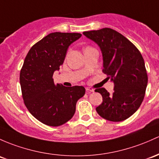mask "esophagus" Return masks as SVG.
Segmentation results:
<instances>
[{
	"label": "esophagus",
	"instance_id": "34e87169",
	"mask_svg": "<svg viewBox=\"0 0 159 159\" xmlns=\"http://www.w3.org/2000/svg\"><path fill=\"white\" fill-rule=\"evenodd\" d=\"M85 89H86L87 92H93V91H94V90H93L92 88H91V87H87Z\"/></svg>",
	"mask_w": 159,
	"mask_h": 159
}]
</instances>
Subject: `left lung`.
Wrapping results in <instances>:
<instances>
[{"label":"left lung","instance_id":"left-lung-1","mask_svg":"<svg viewBox=\"0 0 159 159\" xmlns=\"http://www.w3.org/2000/svg\"><path fill=\"white\" fill-rule=\"evenodd\" d=\"M83 34L98 45L103 56V72L114 83L113 93L103 88L95 90L103 98L97 112L109 121L126 120L140 107L148 84L141 53L129 40L110 28Z\"/></svg>","mask_w":159,"mask_h":159}]
</instances>
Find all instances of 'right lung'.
I'll return each mask as SVG.
<instances>
[{
	"mask_svg": "<svg viewBox=\"0 0 159 159\" xmlns=\"http://www.w3.org/2000/svg\"><path fill=\"white\" fill-rule=\"evenodd\" d=\"M81 36L78 33H49L25 58L20 74L23 101L30 113L48 126H61L71 120L77 101L85 93L84 87L56 84L52 78L64 62L68 46Z\"/></svg>",
	"mask_w": 159,
	"mask_h": 159,
	"instance_id": "right-lung-1",
	"label": "right lung"
}]
</instances>
